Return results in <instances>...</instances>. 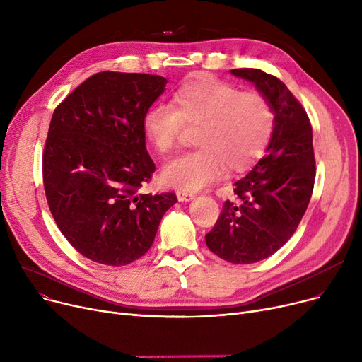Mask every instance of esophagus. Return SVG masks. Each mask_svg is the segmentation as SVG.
Returning <instances> with one entry per match:
<instances>
[{
  "label": "esophagus",
  "instance_id": "obj_1",
  "mask_svg": "<svg viewBox=\"0 0 362 362\" xmlns=\"http://www.w3.org/2000/svg\"><path fill=\"white\" fill-rule=\"evenodd\" d=\"M195 198V194H191V192H183V191H179L177 192V199L179 201H185V202H187V201H192Z\"/></svg>",
  "mask_w": 362,
  "mask_h": 362
}]
</instances>
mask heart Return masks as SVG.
Instances as JSON below:
<instances>
[{
	"label": "heart",
	"instance_id": "1",
	"mask_svg": "<svg viewBox=\"0 0 362 362\" xmlns=\"http://www.w3.org/2000/svg\"><path fill=\"white\" fill-rule=\"evenodd\" d=\"M276 111L267 97L245 92L211 76L185 83L173 107L156 105L145 116L146 136L161 157H170L185 144L187 132L197 133L199 149L171 164L164 182L183 192H195L221 176L240 175L254 167L267 151Z\"/></svg>",
	"mask_w": 362,
	"mask_h": 362
}]
</instances>
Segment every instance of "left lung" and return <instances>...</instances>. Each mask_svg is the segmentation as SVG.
Listing matches in <instances>:
<instances>
[{
  "label": "left lung",
  "instance_id": "8db88e82",
  "mask_svg": "<svg viewBox=\"0 0 362 362\" xmlns=\"http://www.w3.org/2000/svg\"><path fill=\"white\" fill-rule=\"evenodd\" d=\"M230 73L270 100L276 123L267 154L235 183L238 199L223 204L205 242L226 261L252 264L279 251L307 211L315 180L313 127L305 108L276 76L259 69Z\"/></svg>",
  "mask_w": 362,
  "mask_h": 362
}]
</instances>
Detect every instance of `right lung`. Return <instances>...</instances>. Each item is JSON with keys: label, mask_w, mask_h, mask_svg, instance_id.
I'll list each match as a JSON object with an SVG mask.
<instances>
[{"label": "right lung", "mask_w": 362, "mask_h": 362, "mask_svg": "<svg viewBox=\"0 0 362 362\" xmlns=\"http://www.w3.org/2000/svg\"><path fill=\"white\" fill-rule=\"evenodd\" d=\"M167 81L101 71L57 105L42 154L49 211L83 257L127 265L148 252L175 192L142 194L156 164L145 146V116Z\"/></svg>", "instance_id": "1"}]
</instances>
